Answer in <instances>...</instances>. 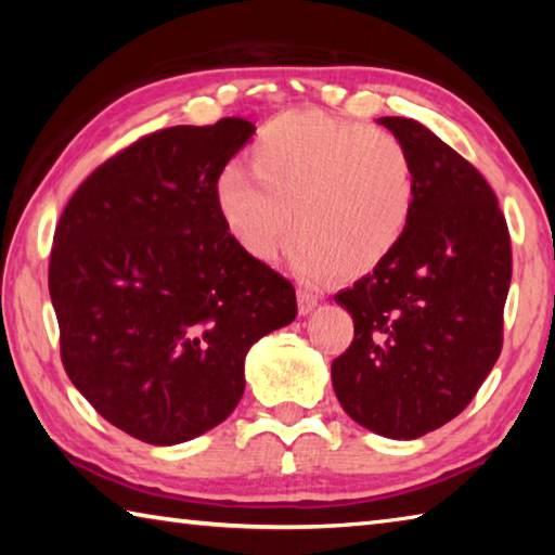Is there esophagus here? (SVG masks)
Segmentation results:
<instances>
[{"label": "esophagus", "instance_id": "obj_1", "mask_svg": "<svg viewBox=\"0 0 555 555\" xmlns=\"http://www.w3.org/2000/svg\"><path fill=\"white\" fill-rule=\"evenodd\" d=\"M296 298H298V313H300V315H308V313L315 311L318 298L311 294V291L298 288V291H296Z\"/></svg>", "mask_w": 555, "mask_h": 555}]
</instances>
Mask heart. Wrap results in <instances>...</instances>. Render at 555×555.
Here are the masks:
<instances>
[{
	"mask_svg": "<svg viewBox=\"0 0 555 555\" xmlns=\"http://www.w3.org/2000/svg\"><path fill=\"white\" fill-rule=\"evenodd\" d=\"M247 162L249 171L228 168L218 178L212 198L230 240L261 264L279 257L294 230L291 264L300 276L362 279L409 230L416 176L389 131L296 109L259 131Z\"/></svg>",
	"mask_w": 555,
	"mask_h": 555,
	"instance_id": "obj_1",
	"label": "heart"
}]
</instances>
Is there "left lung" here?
Wrapping results in <instances>:
<instances>
[{"mask_svg": "<svg viewBox=\"0 0 555 555\" xmlns=\"http://www.w3.org/2000/svg\"><path fill=\"white\" fill-rule=\"evenodd\" d=\"M406 146L416 205L393 255L335 296L354 340L331 367L347 416L413 440L463 411L502 350L512 247L496 195L418 121L382 117Z\"/></svg>", "mask_w": 555, "mask_h": 555, "instance_id": "1", "label": "left lung"}]
</instances>
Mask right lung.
<instances>
[{
    "mask_svg": "<svg viewBox=\"0 0 555 555\" xmlns=\"http://www.w3.org/2000/svg\"><path fill=\"white\" fill-rule=\"evenodd\" d=\"M257 127H171L109 158L55 228L49 291L61 357L112 426L176 446L222 424L249 347L296 318V291L249 259L215 210V183Z\"/></svg>",
    "mask_w": 555,
    "mask_h": 555,
    "instance_id": "right-lung-1",
    "label": "right lung"
}]
</instances>
